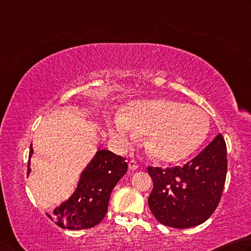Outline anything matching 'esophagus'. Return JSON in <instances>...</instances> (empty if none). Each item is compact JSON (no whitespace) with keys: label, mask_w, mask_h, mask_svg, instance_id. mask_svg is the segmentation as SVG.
Returning a JSON list of instances; mask_svg holds the SVG:
<instances>
[{"label":"esophagus","mask_w":251,"mask_h":251,"mask_svg":"<svg viewBox=\"0 0 251 251\" xmlns=\"http://www.w3.org/2000/svg\"><path fill=\"white\" fill-rule=\"evenodd\" d=\"M129 168H130V170H137L138 168H139V165H138V163H137V161H134V160H131L130 162H129Z\"/></svg>","instance_id":"34e87169"}]
</instances>
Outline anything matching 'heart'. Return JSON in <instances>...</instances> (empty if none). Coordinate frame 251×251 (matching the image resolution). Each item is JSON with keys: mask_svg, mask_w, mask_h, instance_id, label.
Here are the masks:
<instances>
[{"mask_svg": "<svg viewBox=\"0 0 251 251\" xmlns=\"http://www.w3.org/2000/svg\"><path fill=\"white\" fill-rule=\"evenodd\" d=\"M208 130L209 118L201 109L157 98L131 103L125 116L116 120L111 134L125 146L137 132L147 134L146 148L154 159L177 162L204 142Z\"/></svg>", "mask_w": 251, "mask_h": 251, "instance_id": "b5f03b06", "label": "heart"}]
</instances>
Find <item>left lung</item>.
<instances>
[{
	"label": "left lung",
	"mask_w": 251,
	"mask_h": 251,
	"mask_svg": "<svg viewBox=\"0 0 251 251\" xmlns=\"http://www.w3.org/2000/svg\"><path fill=\"white\" fill-rule=\"evenodd\" d=\"M148 172L153 179L148 203L157 222L178 229L199 226L212 216L225 186V140L218 134L184 166H149Z\"/></svg>",
	"instance_id": "1"
}]
</instances>
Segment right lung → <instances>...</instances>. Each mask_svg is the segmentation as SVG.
<instances>
[{
	"label": "right lung",
	"mask_w": 251,
	"mask_h": 251,
	"mask_svg": "<svg viewBox=\"0 0 251 251\" xmlns=\"http://www.w3.org/2000/svg\"><path fill=\"white\" fill-rule=\"evenodd\" d=\"M30 144L27 175L30 173ZM128 171L125 157L109 150L98 151L80 174L73 195L52 212L50 219L61 228L78 230L95 227L102 221L108 210L113 187Z\"/></svg>",
	"instance_id": "add662e5"
}]
</instances>
